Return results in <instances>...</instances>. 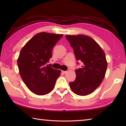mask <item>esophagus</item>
Segmentation results:
<instances>
[{
  "label": "esophagus",
  "instance_id": "esophagus-1",
  "mask_svg": "<svg viewBox=\"0 0 126 126\" xmlns=\"http://www.w3.org/2000/svg\"><path fill=\"white\" fill-rule=\"evenodd\" d=\"M62 73H63V74H66V73H67V71H62Z\"/></svg>",
  "mask_w": 126,
  "mask_h": 126
}]
</instances>
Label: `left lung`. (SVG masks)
Listing matches in <instances>:
<instances>
[{
    "instance_id": "obj_1",
    "label": "left lung",
    "mask_w": 126,
    "mask_h": 126,
    "mask_svg": "<svg viewBox=\"0 0 126 126\" xmlns=\"http://www.w3.org/2000/svg\"><path fill=\"white\" fill-rule=\"evenodd\" d=\"M65 37L74 49L77 61L82 62L81 68L75 70V80L69 83L70 87L78 95H89L100 86L105 76L107 68L105 53L88 36L66 35Z\"/></svg>"
}]
</instances>
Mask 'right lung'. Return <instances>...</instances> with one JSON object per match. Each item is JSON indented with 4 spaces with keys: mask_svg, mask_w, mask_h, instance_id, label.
I'll list each match as a JSON object with an SVG mask.
<instances>
[{
    "mask_svg": "<svg viewBox=\"0 0 126 126\" xmlns=\"http://www.w3.org/2000/svg\"><path fill=\"white\" fill-rule=\"evenodd\" d=\"M63 34L40 32L26 43L17 60L19 74L31 92L38 95L50 93L61 71L47 63L52 57V50Z\"/></svg>",
    "mask_w": 126,
    "mask_h": 126,
    "instance_id": "1",
    "label": "right lung"
}]
</instances>
